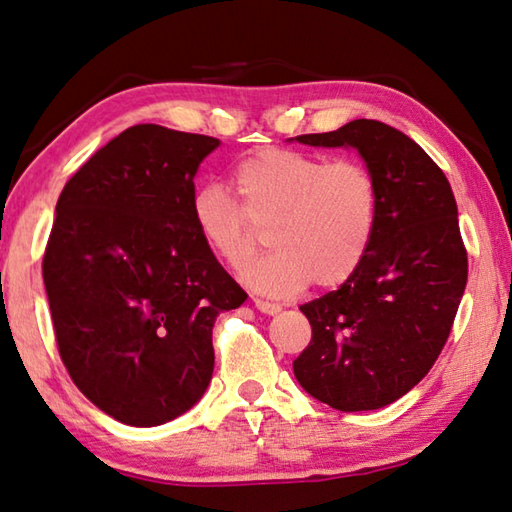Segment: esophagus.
<instances>
[{
    "label": "esophagus",
    "instance_id": "obj_1",
    "mask_svg": "<svg viewBox=\"0 0 512 512\" xmlns=\"http://www.w3.org/2000/svg\"><path fill=\"white\" fill-rule=\"evenodd\" d=\"M254 305H256L258 310L263 312V314H276V312H281V305L272 303V301H265V298H254Z\"/></svg>",
    "mask_w": 512,
    "mask_h": 512
}]
</instances>
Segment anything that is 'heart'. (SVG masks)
Here are the masks:
<instances>
[{
    "label": "heart",
    "mask_w": 512,
    "mask_h": 512,
    "mask_svg": "<svg viewBox=\"0 0 512 512\" xmlns=\"http://www.w3.org/2000/svg\"><path fill=\"white\" fill-rule=\"evenodd\" d=\"M234 178L240 202L218 182L191 198L198 236L220 263L243 267L269 229L274 249L243 274L258 292L292 296L350 281L379 220V185L363 162L272 147L240 162Z\"/></svg>",
    "instance_id": "1"
}]
</instances>
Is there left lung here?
Returning <instances> with one entry per match:
<instances>
[{
    "label": "left lung",
    "instance_id": "8db88e82",
    "mask_svg": "<svg viewBox=\"0 0 512 512\" xmlns=\"http://www.w3.org/2000/svg\"><path fill=\"white\" fill-rule=\"evenodd\" d=\"M310 147H354L379 185V220L350 281L301 305L312 341L294 361L307 394L341 412L390 406L446 345L468 281L450 182L426 151L379 120L305 133Z\"/></svg>",
    "mask_w": 512,
    "mask_h": 512
}]
</instances>
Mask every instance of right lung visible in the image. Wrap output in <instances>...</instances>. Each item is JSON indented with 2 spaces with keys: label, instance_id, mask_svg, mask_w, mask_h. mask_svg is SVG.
<instances>
[{
  "label": "right lung",
  "instance_id": "obj_1",
  "mask_svg": "<svg viewBox=\"0 0 512 512\" xmlns=\"http://www.w3.org/2000/svg\"><path fill=\"white\" fill-rule=\"evenodd\" d=\"M218 144L136 124L57 200L42 260L57 350L84 397L127 426L194 406L214 372L216 316L247 298L191 218L194 176Z\"/></svg>",
  "mask_w": 512,
  "mask_h": 512
}]
</instances>
